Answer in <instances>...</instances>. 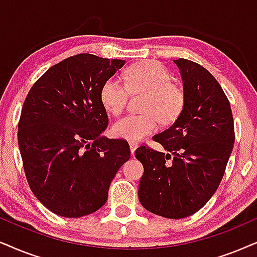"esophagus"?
Instances as JSON below:
<instances>
[{
    "label": "esophagus",
    "instance_id": "1",
    "mask_svg": "<svg viewBox=\"0 0 257 257\" xmlns=\"http://www.w3.org/2000/svg\"><path fill=\"white\" fill-rule=\"evenodd\" d=\"M138 146H139L138 142H135V141L129 142V147H131V153H132V154H134L135 151H136V148H138Z\"/></svg>",
    "mask_w": 257,
    "mask_h": 257
}]
</instances>
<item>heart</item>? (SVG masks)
I'll return each instance as SVG.
<instances>
[{"mask_svg":"<svg viewBox=\"0 0 257 257\" xmlns=\"http://www.w3.org/2000/svg\"><path fill=\"white\" fill-rule=\"evenodd\" d=\"M124 80L111 77L103 84L100 100L112 115L125 108L129 92L145 93L141 115L123 116L113 123L111 132L116 138L139 141L158 129L159 121L170 124L179 117L185 106L183 87L172 83L171 73L158 61H144L129 67Z\"/></svg>","mask_w":257,"mask_h":257,"instance_id":"b5f03b06","label":"heart"}]
</instances>
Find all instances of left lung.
I'll return each mask as SVG.
<instances>
[{"mask_svg": "<svg viewBox=\"0 0 257 257\" xmlns=\"http://www.w3.org/2000/svg\"><path fill=\"white\" fill-rule=\"evenodd\" d=\"M184 83L185 106L173 124L153 140L166 153L142 145L140 203L165 218H185L200 210L218 188L235 142L228 97L216 78L194 61L174 60Z\"/></svg>", "mask_w": 257, "mask_h": 257, "instance_id": "left-lung-1", "label": "left lung"}]
</instances>
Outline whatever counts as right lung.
Masks as SVG:
<instances>
[{"mask_svg":"<svg viewBox=\"0 0 257 257\" xmlns=\"http://www.w3.org/2000/svg\"><path fill=\"white\" fill-rule=\"evenodd\" d=\"M125 61L80 53L50 67L31 87L19 121L26 178L42 205L78 218L105 204L128 142L100 136L109 118L100 90Z\"/></svg>","mask_w":257,"mask_h":257,"instance_id":"1","label":"right lung"}]
</instances>
